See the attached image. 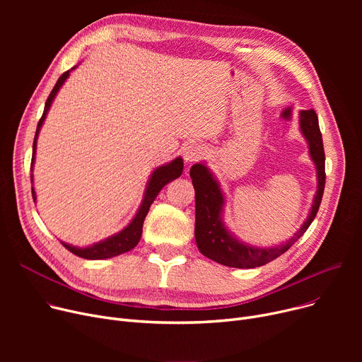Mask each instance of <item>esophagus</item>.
<instances>
[{
    "mask_svg": "<svg viewBox=\"0 0 362 362\" xmlns=\"http://www.w3.org/2000/svg\"><path fill=\"white\" fill-rule=\"evenodd\" d=\"M204 156V146L199 144H189L183 149V160L186 164H192Z\"/></svg>",
    "mask_w": 362,
    "mask_h": 362,
    "instance_id": "obj_1",
    "label": "esophagus"
}]
</instances>
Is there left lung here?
<instances>
[{
	"label": "left lung",
	"instance_id": "8db88e82",
	"mask_svg": "<svg viewBox=\"0 0 362 362\" xmlns=\"http://www.w3.org/2000/svg\"><path fill=\"white\" fill-rule=\"evenodd\" d=\"M299 130L308 144L310 157L315 165L317 191L307 220L302 223L299 230L292 238L280 245L264 248V246L239 240L224 224L223 213L226 197L213 171L205 163L192 165L191 179L195 187V240L202 255L227 267L255 269L286 252L307 232L317 216L326 185L325 148H322L318 117L314 110L299 111Z\"/></svg>",
	"mask_w": 362,
	"mask_h": 362
}]
</instances>
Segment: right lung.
Instances as JSON below:
<instances>
[{
  "label": "right lung",
  "mask_w": 362,
  "mask_h": 362,
  "mask_svg": "<svg viewBox=\"0 0 362 362\" xmlns=\"http://www.w3.org/2000/svg\"><path fill=\"white\" fill-rule=\"evenodd\" d=\"M78 66L71 67L70 70L64 71L59 81H57L55 86L52 88L49 97L45 103V108H44V114L37 123L36 127V133H35V139H33V148H32V165H30V171H33V164H35V157H36V142H37V135H40V130L47 119V114L49 111V107L55 98V95L59 93L60 88L63 86V83L67 81V78L70 76V71L74 70ZM183 171V160L182 157L175 158L173 161H170L167 164H163L160 167H157L154 171H152L149 180L146 183L145 187V194L142 198V202L138 208V211L135 214V217L132 218V221L124 227L123 230H120L119 233L108 236L107 239H103L100 242H95L92 245L85 246V248H81V246H74L70 243H66L62 240V245L64 246L66 250H69L71 254L78 255L81 258L85 259H105V258H112V257H117L120 254H124L130 250L135 248L138 245V242L141 240L142 236V226H144V220L149 211V206L151 204L154 202V199L157 198L158 192L161 189L168 183V182H173L175 179H177ZM30 182L33 183V175H30ZM32 197L33 201L36 202V194H35V189L32 186Z\"/></svg>",
  "instance_id": "obj_1"
}]
</instances>
